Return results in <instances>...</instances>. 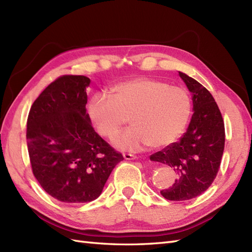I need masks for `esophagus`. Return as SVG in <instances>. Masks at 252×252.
Listing matches in <instances>:
<instances>
[{
	"label": "esophagus",
	"instance_id": "1",
	"mask_svg": "<svg viewBox=\"0 0 252 252\" xmlns=\"http://www.w3.org/2000/svg\"><path fill=\"white\" fill-rule=\"evenodd\" d=\"M123 157H124L126 160H134L135 158H137V156L131 155V154H123Z\"/></svg>",
	"mask_w": 252,
	"mask_h": 252
}]
</instances>
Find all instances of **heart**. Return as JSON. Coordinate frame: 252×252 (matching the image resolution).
I'll use <instances>...</instances> for the list:
<instances>
[{"mask_svg": "<svg viewBox=\"0 0 252 252\" xmlns=\"http://www.w3.org/2000/svg\"><path fill=\"white\" fill-rule=\"evenodd\" d=\"M191 113L192 100L185 88L149 77L121 81L111 88L110 95L95 94L88 105L93 125L108 139L130 117L132 126L114 139V145L124 151L172 144L185 131Z\"/></svg>", "mask_w": 252, "mask_h": 252, "instance_id": "b5f03b06", "label": "heart"}]
</instances>
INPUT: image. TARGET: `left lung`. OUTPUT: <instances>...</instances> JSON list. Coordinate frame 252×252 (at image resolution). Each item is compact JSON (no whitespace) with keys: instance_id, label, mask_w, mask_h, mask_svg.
<instances>
[{"instance_id":"8db88e82","label":"left lung","mask_w":252,"mask_h":252,"mask_svg":"<svg viewBox=\"0 0 252 252\" xmlns=\"http://www.w3.org/2000/svg\"><path fill=\"white\" fill-rule=\"evenodd\" d=\"M192 93L193 115L187 132L178 141L151 156L152 161L172 167L175 183L161 195L168 200L183 201L199 196L212 185L225 148V125L220 108L205 87L179 72Z\"/></svg>"}]
</instances>
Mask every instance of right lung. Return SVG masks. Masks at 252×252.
<instances>
[{"instance_id":"obj_1","label":"right lung","mask_w":252,"mask_h":252,"mask_svg":"<svg viewBox=\"0 0 252 252\" xmlns=\"http://www.w3.org/2000/svg\"><path fill=\"white\" fill-rule=\"evenodd\" d=\"M90 78L63 75L33 101L27 118V149L33 176L59 201L96 199L119 162L115 152L95 132L87 113Z\"/></svg>"}]
</instances>
